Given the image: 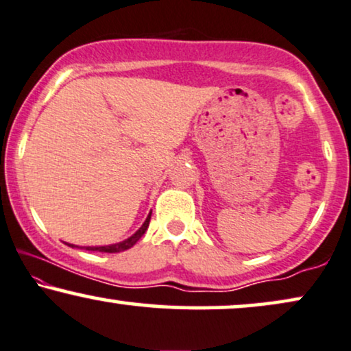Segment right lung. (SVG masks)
<instances>
[{
  "label": "right lung",
  "mask_w": 351,
  "mask_h": 351,
  "mask_svg": "<svg viewBox=\"0 0 351 351\" xmlns=\"http://www.w3.org/2000/svg\"><path fill=\"white\" fill-rule=\"evenodd\" d=\"M149 221H151V213H149V217L146 218V221L139 230L134 232L132 237H128L127 241L123 242H119V244H112V245H101V247H86V250H93V252H106V254H117V252H123V250H128L130 247H133L136 242L141 239V236L146 232L147 226H149Z\"/></svg>",
  "instance_id": "right-lung-1"
}]
</instances>
